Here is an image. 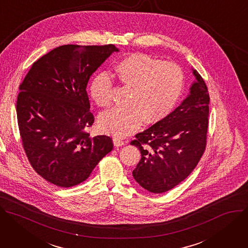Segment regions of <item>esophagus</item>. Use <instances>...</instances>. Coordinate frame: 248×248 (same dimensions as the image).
<instances>
[{"mask_svg": "<svg viewBox=\"0 0 248 248\" xmlns=\"http://www.w3.org/2000/svg\"><path fill=\"white\" fill-rule=\"evenodd\" d=\"M125 141H123V140H121V139H118V138H114L113 139V144H114V146H116V147H120V146H123V145H125Z\"/></svg>", "mask_w": 248, "mask_h": 248, "instance_id": "34e87169", "label": "esophagus"}]
</instances>
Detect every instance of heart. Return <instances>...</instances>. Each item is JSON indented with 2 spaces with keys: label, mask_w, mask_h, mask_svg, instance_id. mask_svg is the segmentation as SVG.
Returning a JSON list of instances; mask_svg holds the SVG:
<instances>
[{
  "label": "heart",
  "mask_w": 248,
  "mask_h": 248,
  "mask_svg": "<svg viewBox=\"0 0 248 248\" xmlns=\"http://www.w3.org/2000/svg\"><path fill=\"white\" fill-rule=\"evenodd\" d=\"M114 77L120 85L132 89L128 107L113 108L99 117L100 130L115 138L129 136L144 120L155 123L169 116L185 85V75L178 64L138 53L120 60L114 68ZM113 86V79L106 73L92 79L90 93L98 106L111 104Z\"/></svg>",
  "instance_id": "obj_1"
}]
</instances>
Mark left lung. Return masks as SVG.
I'll use <instances>...</instances> for the list:
<instances>
[{"label": "left lung", "mask_w": 248, "mask_h": 248, "mask_svg": "<svg viewBox=\"0 0 248 248\" xmlns=\"http://www.w3.org/2000/svg\"><path fill=\"white\" fill-rule=\"evenodd\" d=\"M193 74L197 81L183 102L130 143L141 152L133 177L152 193H163L183 181L206 150L210 96L203 78L196 70Z\"/></svg>", "instance_id": "1"}]
</instances>
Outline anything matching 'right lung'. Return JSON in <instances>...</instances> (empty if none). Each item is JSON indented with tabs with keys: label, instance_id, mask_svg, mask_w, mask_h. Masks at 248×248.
I'll return each instance as SVG.
<instances>
[{
	"label": "right lung",
	"instance_id": "1",
	"mask_svg": "<svg viewBox=\"0 0 248 248\" xmlns=\"http://www.w3.org/2000/svg\"><path fill=\"white\" fill-rule=\"evenodd\" d=\"M114 51L113 44L57 47L33 63L19 86L22 148L35 172L54 185L68 188L85 181L113 149L110 137H90L94 116L86 88Z\"/></svg>",
	"mask_w": 248,
	"mask_h": 248
}]
</instances>
